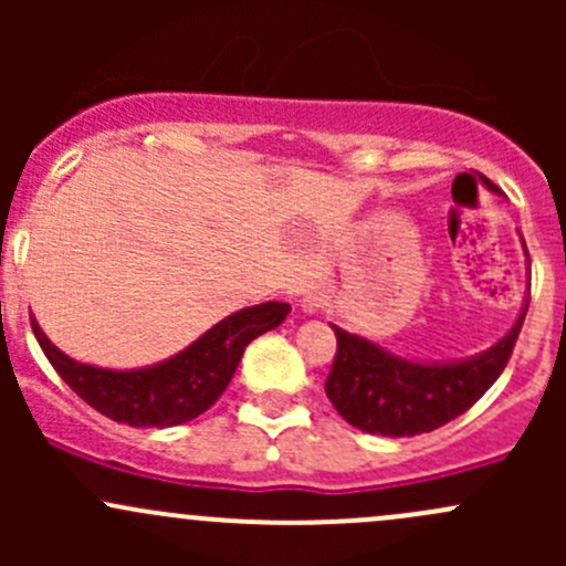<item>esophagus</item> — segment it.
I'll return each mask as SVG.
<instances>
[{"label":"esophagus","mask_w":566,"mask_h":566,"mask_svg":"<svg viewBox=\"0 0 566 566\" xmlns=\"http://www.w3.org/2000/svg\"><path fill=\"white\" fill-rule=\"evenodd\" d=\"M325 304H328V295H325V290H319V287H312L310 293L304 295V301H301V306H304L306 315H317Z\"/></svg>","instance_id":"34e87169"}]
</instances>
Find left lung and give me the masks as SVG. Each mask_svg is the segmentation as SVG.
Wrapping results in <instances>:
<instances>
[{
    "instance_id": "obj_1",
    "label": "left lung",
    "mask_w": 566,
    "mask_h": 566,
    "mask_svg": "<svg viewBox=\"0 0 566 566\" xmlns=\"http://www.w3.org/2000/svg\"><path fill=\"white\" fill-rule=\"evenodd\" d=\"M484 186L499 193L490 180H484ZM526 310L528 301H523L515 325L488 350L452 361H413L331 323L336 358L325 380V394L347 424L369 436L410 438L438 430L465 413L499 380Z\"/></svg>"
}]
</instances>
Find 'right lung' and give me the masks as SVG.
Here are the masks:
<instances>
[{"instance_id":"obj_1","label":"right lung","mask_w":566,"mask_h":566,"mask_svg":"<svg viewBox=\"0 0 566 566\" xmlns=\"http://www.w3.org/2000/svg\"><path fill=\"white\" fill-rule=\"evenodd\" d=\"M290 315V304H265L238 310L175 356L136 369H108L84 364L62 353L43 328H32L51 367L87 405L112 421L128 427H175L197 419L230 386L243 350L256 336L273 331Z\"/></svg>"}]
</instances>
